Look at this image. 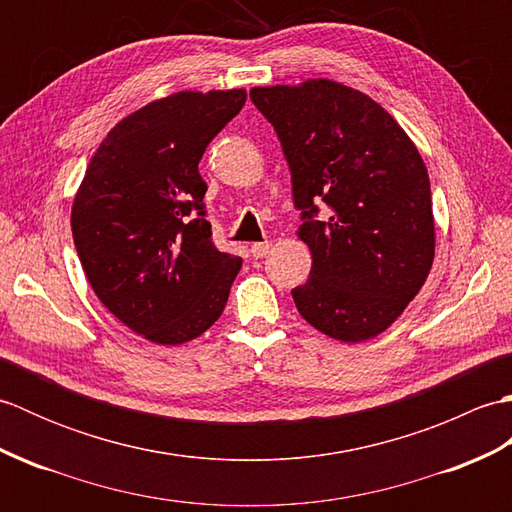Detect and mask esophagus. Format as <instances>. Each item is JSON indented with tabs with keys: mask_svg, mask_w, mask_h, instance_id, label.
I'll list each match as a JSON object with an SVG mask.
<instances>
[{
	"mask_svg": "<svg viewBox=\"0 0 512 512\" xmlns=\"http://www.w3.org/2000/svg\"><path fill=\"white\" fill-rule=\"evenodd\" d=\"M270 248H273V244L270 242H255L253 246H250V253H253V257H266L270 253Z\"/></svg>",
	"mask_w": 512,
	"mask_h": 512,
	"instance_id": "34e87169",
	"label": "esophagus"
}]
</instances>
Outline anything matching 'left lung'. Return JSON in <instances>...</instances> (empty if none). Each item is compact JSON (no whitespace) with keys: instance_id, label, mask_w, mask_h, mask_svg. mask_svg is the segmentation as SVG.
Instances as JSON below:
<instances>
[{"instance_id":"left-lung-1","label":"left lung","mask_w":512,"mask_h":512,"mask_svg":"<svg viewBox=\"0 0 512 512\" xmlns=\"http://www.w3.org/2000/svg\"><path fill=\"white\" fill-rule=\"evenodd\" d=\"M284 147L310 277L292 290L312 328L374 339L418 295L436 255L429 173L385 107L332 79L253 88ZM326 213L317 218L316 204Z\"/></svg>"}]
</instances>
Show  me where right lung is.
I'll list each match as a JSON object with an SVG mask.
<instances>
[{
  "instance_id": "right-lung-1",
  "label": "right lung",
  "mask_w": 512,
  "mask_h": 512,
  "mask_svg": "<svg viewBox=\"0 0 512 512\" xmlns=\"http://www.w3.org/2000/svg\"><path fill=\"white\" fill-rule=\"evenodd\" d=\"M246 90L176 92L114 125L72 204V237L94 295L129 330L180 345L220 319L242 259L211 242L206 145Z\"/></svg>"
}]
</instances>
